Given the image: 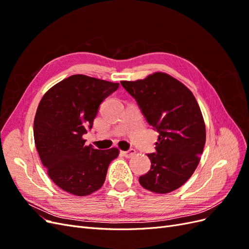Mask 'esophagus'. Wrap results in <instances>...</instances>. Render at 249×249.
Segmentation results:
<instances>
[{"label":"esophagus","mask_w":249,"mask_h":249,"mask_svg":"<svg viewBox=\"0 0 249 249\" xmlns=\"http://www.w3.org/2000/svg\"><path fill=\"white\" fill-rule=\"evenodd\" d=\"M135 149H130V150H122V152H120V154H122L124 157H125V158H131V157H133L134 155H135Z\"/></svg>","instance_id":"34e87169"}]
</instances>
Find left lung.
<instances>
[{
	"label": "left lung",
	"mask_w": 249,
	"mask_h": 249,
	"mask_svg": "<svg viewBox=\"0 0 249 249\" xmlns=\"http://www.w3.org/2000/svg\"><path fill=\"white\" fill-rule=\"evenodd\" d=\"M137 101L149 125L159 132L152 166L139 178L144 189L158 194L177 190L191 178L206 143V124L196 99L182 82L157 71L145 79L122 81Z\"/></svg>",
	"instance_id": "left-lung-1"
}]
</instances>
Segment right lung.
<instances>
[{
	"instance_id": "1",
	"label": "right lung",
	"mask_w": 249,
	"mask_h": 249,
	"mask_svg": "<svg viewBox=\"0 0 249 249\" xmlns=\"http://www.w3.org/2000/svg\"><path fill=\"white\" fill-rule=\"evenodd\" d=\"M119 83L73 74L44 93L34 118V141L48 176L60 189L87 196L105 183L117 147L85 145L83 134L91 129L101 103Z\"/></svg>"
}]
</instances>
